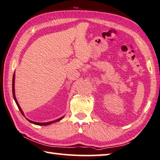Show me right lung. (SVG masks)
Instances as JSON below:
<instances>
[{
  "instance_id": "1",
  "label": "right lung",
  "mask_w": 160,
  "mask_h": 160,
  "mask_svg": "<svg viewBox=\"0 0 160 160\" xmlns=\"http://www.w3.org/2000/svg\"><path fill=\"white\" fill-rule=\"evenodd\" d=\"M12 95H13L14 100H15V103H16L17 106H18V108H19V110H20V112H21V113H22V116H25L24 112H22V109H21V108H20V106L19 103H18V101H17L16 98H15V74H13V77H12ZM63 118H64V117H62V118H59V119L55 120H53V121L48 122H37L32 121V120H29V119H28V118H26V119H27L29 122H30L31 123H33V124H35V125H50V124H52V123H53V122H58V121H59V120H62V119Z\"/></svg>"
}]
</instances>
